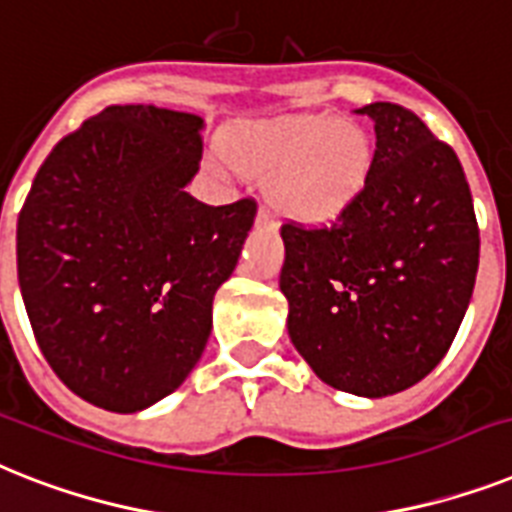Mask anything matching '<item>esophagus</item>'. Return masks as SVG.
<instances>
[{"label":"esophagus","instance_id":"1","mask_svg":"<svg viewBox=\"0 0 512 512\" xmlns=\"http://www.w3.org/2000/svg\"><path fill=\"white\" fill-rule=\"evenodd\" d=\"M255 226L257 228H273V218H270L265 210H260V213H257V218H255Z\"/></svg>","mask_w":512,"mask_h":512}]
</instances>
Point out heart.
I'll use <instances>...</instances> for the list:
<instances>
[{
	"label": "heart",
	"instance_id": "heart-1",
	"mask_svg": "<svg viewBox=\"0 0 512 512\" xmlns=\"http://www.w3.org/2000/svg\"><path fill=\"white\" fill-rule=\"evenodd\" d=\"M220 173L236 168L270 178V205L302 226H326L342 218L368 186L373 139L355 120H334L321 112H289L234 128Z\"/></svg>",
	"mask_w": 512,
	"mask_h": 512
}]
</instances>
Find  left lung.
<instances>
[{"label":"left lung","instance_id":"1","mask_svg":"<svg viewBox=\"0 0 512 512\" xmlns=\"http://www.w3.org/2000/svg\"><path fill=\"white\" fill-rule=\"evenodd\" d=\"M368 186L331 228L286 223V328L323 384L405 392L447 355L479 270V226L458 155L415 112L373 102Z\"/></svg>","mask_w":512,"mask_h":512}]
</instances>
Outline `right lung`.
Listing matches in <instances>:
<instances>
[{
	"label": "right lung",
	"instance_id": "1",
	"mask_svg": "<svg viewBox=\"0 0 512 512\" xmlns=\"http://www.w3.org/2000/svg\"><path fill=\"white\" fill-rule=\"evenodd\" d=\"M202 128L191 112L107 107L49 152L20 210L36 342L70 392L110 413L184 384L255 223L252 199L210 207L186 191Z\"/></svg>",
	"mask_w": 512,
	"mask_h": 512
}]
</instances>
